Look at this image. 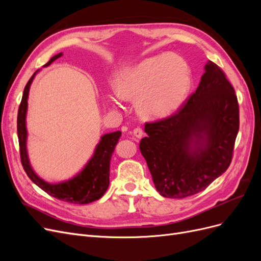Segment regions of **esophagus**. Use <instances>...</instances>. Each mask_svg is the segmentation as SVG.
I'll list each match as a JSON object with an SVG mask.
<instances>
[{"mask_svg": "<svg viewBox=\"0 0 261 261\" xmlns=\"http://www.w3.org/2000/svg\"><path fill=\"white\" fill-rule=\"evenodd\" d=\"M143 134H144V132H143V129H141L140 127H136L135 129L133 130V135L135 136L137 139L143 137Z\"/></svg>", "mask_w": 261, "mask_h": 261, "instance_id": "obj_1", "label": "esophagus"}]
</instances>
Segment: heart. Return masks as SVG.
Masks as SVG:
<instances>
[{
    "mask_svg": "<svg viewBox=\"0 0 261 261\" xmlns=\"http://www.w3.org/2000/svg\"><path fill=\"white\" fill-rule=\"evenodd\" d=\"M192 84L187 62L176 54L145 59L120 74L115 90L122 99L137 100L144 120H161L175 113L185 102Z\"/></svg>",
    "mask_w": 261,
    "mask_h": 261,
    "instance_id": "1",
    "label": "heart"
}]
</instances>
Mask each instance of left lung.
<instances>
[{
	"instance_id": "obj_1",
	"label": "left lung",
	"mask_w": 261,
	"mask_h": 261,
	"mask_svg": "<svg viewBox=\"0 0 261 261\" xmlns=\"http://www.w3.org/2000/svg\"><path fill=\"white\" fill-rule=\"evenodd\" d=\"M240 128L233 86L215 63L204 65L199 86L178 112L146 123L140 140L156 191L185 198L206 189L227 170Z\"/></svg>"
}]
</instances>
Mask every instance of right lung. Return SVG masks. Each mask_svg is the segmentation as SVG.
Wrapping results in <instances>:
<instances>
[{"instance_id":"right-lung-1","label":"right lung","mask_w":261,"mask_h":261,"mask_svg":"<svg viewBox=\"0 0 261 261\" xmlns=\"http://www.w3.org/2000/svg\"><path fill=\"white\" fill-rule=\"evenodd\" d=\"M62 52L54 55L51 60L46 63L43 67L49 66L52 62L58 60L62 57ZM39 72H35L28 81L25 89H23L22 98L20 106L18 109L17 115V135L19 141L20 149V159L22 168L27 173L28 177L34 181V183L40 187L42 191L46 194L58 198L60 200L85 204L100 199L105 195L109 187V177H110V161L114 151V148L118 143L122 133L120 130L106 134L101 136L99 144L96 146L92 156L87 162V164L83 168V170L76 174L74 177L67 180L61 181V183L51 184L49 181H45L40 176H38L37 173L31 167L29 156L27 152V127H26V116L28 109V96L30 85L33 83L36 74Z\"/></svg>"}]
</instances>
